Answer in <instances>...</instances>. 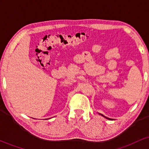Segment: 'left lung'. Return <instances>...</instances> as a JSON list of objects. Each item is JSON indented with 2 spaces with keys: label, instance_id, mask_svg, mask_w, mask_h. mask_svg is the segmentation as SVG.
I'll list each match as a JSON object with an SVG mask.
<instances>
[{
  "label": "left lung",
  "instance_id": "1",
  "mask_svg": "<svg viewBox=\"0 0 149 149\" xmlns=\"http://www.w3.org/2000/svg\"><path fill=\"white\" fill-rule=\"evenodd\" d=\"M101 115H102V116H104V117H105V116H103V115H102V114H101ZM105 118H107V117H105ZM108 119H109V118H108Z\"/></svg>",
  "mask_w": 149,
  "mask_h": 149
}]
</instances>
